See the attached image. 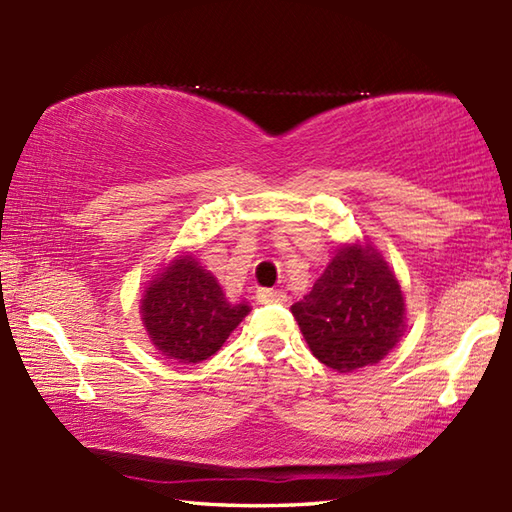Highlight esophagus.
I'll use <instances>...</instances> for the list:
<instances>
[{"label": "esophagus", "instance_id": "34e87169", "mask_svg": "<svg viewBox=\"0 0 512 512\" xmlns=\"http://www.w3.org/2000/svg\"><path fill=\"white\" fill-rule=\"evenodd\" d=\"M288 297L284 290H273V288H262L257 290V301L259 303H284Z\"/></svg>", "mask_w": 512, "mask_h": 512}]
</instances>
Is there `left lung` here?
<instances>
[{"label": "left lung", "mask_w": 512, "mask_h": 512, "mask_svg": "<svg viewBox=\"0 0 512 512\" xmlns=\"http://www.w3.org/2000/svg\"><path fill=\"white\" fill-rule=\"evenodd\" d=\"M290 310L310 352L341 374L383 361L405 332L398 279L369 244L336 250L310 295Z\"/></svg>", "instance_id": "8db88e82"}]
</instances>
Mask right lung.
<instances>
[{"label": "right lung", "mask_w": 512, "mask_h": 512, "mask_svg": "<svg viewBox=\"0 0 512 512\" xmlns=\"http://www.w3.org/2000/svg\"><path fill=\"white\" fill-rule=\"evenodd\" d=\"M248 312V303L228 301L217 279L191 255L173 259L140 299L151 343L184 365L213 356Z\"/></svg>", "instance_id": "right-lung-1"}]
</instances>
